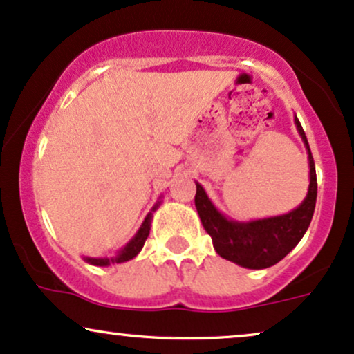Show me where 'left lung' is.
<instances>
[{"label":"left lung","mask_w":354,"mask_h":354,"mask_svg":"<svg viewBox=\"0 0 354 354\" xmlns=\"http://www.w3.org/2000/svg\"><path fill=\"white\" fill-rule=\"evenodd\" d=\"M298 132L308 149L310 162V185L308 194L297 209L278 217H268L252 222H235L228 220L215 209L203 187L197 185L195 207L205 232L212 236L215 252L222 259L234 261L243 268L261 270L275 265L285 259L297 247L308 230L317 205V170L311 156L308 140L303 131L300 120L295 115Z\"/></svg>","instance_id":"8db88e82"}]
</instances>
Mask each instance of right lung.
<instances>
[{"label": "right lung", "mask_w": 354, "mask_h": 354, "mask_svg": "<svg viewBox=\"0 0 354 354\" xmlns=\"http://www.w3.org/2000/svg\"><path fill=\"white\" fill-rule=\"evenodd\" d=\"M159 205H160V202H157L156 205H153L152 212H149L147 217H145V220L142 222V225H140L139 230H137V234L132 236L131 242H129L126 247H124L122 250L118 253V255L111 257V259H107V257H104V259H91V257H84V260L87 261V263L95 265V267H107V265H111V263H122V261L134 259L137 253L142 250L145 240H147V236H149V232H151L152 215Z\"/></svg>", "instance_id": "add662e5"}]
</instances>
